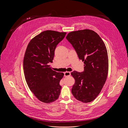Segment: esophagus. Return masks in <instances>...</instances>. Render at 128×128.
Wrapping results in <instances>:
<instances>
[{
  "mask_svg": "<svg viewBox=\"0 0 128 128\" xmlns=\"http://www.w3.org/2000/svg\"><path fill=\"white\" fill-rule=\"evenodd\" d=\"M71 75V72H68L66 71L64 73V76H69Z\"/></svg>",
  "mask_w": 128,
  "mask_h": 128,
  "instance_id": "obj_1",
  "label": "esophagus"
}]
</instances>
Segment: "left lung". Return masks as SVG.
I'll list each match as a JSON object with an SVG mask.
<instances>
[{
	"label": "left lung",
	"instance_id": "8db88e82",
	"mask_svg": "<svg viewBox=\"0 0 128 128\" xmlns=\"http://www.w3.org/2000/svg\"><path fill=\"white\" fill-rule=\"evenodd\" d=\"M66 39L84 64V71L71 73L75 80L72 94L79 101L90 102L100 94L107 78L108 59L106 45L96 32L88 29L71 32Z\"/></svg>",
	"mask_w": 128,
	"mask_h": 128
}]
</instances>
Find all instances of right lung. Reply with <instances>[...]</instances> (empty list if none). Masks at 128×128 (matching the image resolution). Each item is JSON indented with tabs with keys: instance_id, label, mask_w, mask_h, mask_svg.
Here are the masks:
<instances>
[{
	"instance_id": "add662e5",
	"label": "right lung",
	"mask_w": 128,
	"mask_h": 128,
	"mask_svg": "<svg viewBox=\"0 0 128 128\" xmlns=\"http://www.w3.org/2000/svg\"><path fill=\"white\" fill-rule=\"evenodd\" d=\"M66 34L44 31L32 38L26 48L23 61L25 79L30 91L42 102H52L60 94L64 73L53 70L48 63L53 62L56 46Z\"/></svg>"
}]
</instances>
